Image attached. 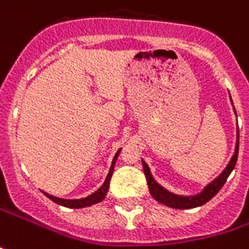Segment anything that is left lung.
<instances>
[{"label":"left lung","instance_id":"8db88e82","mask_svg":"<svg viewBox=\"0 0 249 249\" xmlns=\"http://www.w3.org/2000/svg\"><path fill=\"white\" fill-rule=\"evenodd\" d=\"M230 95V93H229ZM230 103L233 106V100L230 96ZM233 111L237 117L236 108L233 106ZM237 157H238V126H237V139H236V147H234V153L231 156V159L229 161V164L226 168L219 174L212 182L204 186L200 193L196 194H189V196H183V194H176L169 192L168 189H165L164 186L161 184L153 178L151 175V171L149 165L146 164L144 160H142V165H143V171H144V175H146V180H147V186H149V190H150L151 197L156 200V201L161 202L164 205H167L169 208H175V210H190V208H197V207H201L205 202H208L215 197V194L218 193L219 190L222 189V186L226 183L227 178L231 174V171L234 169L237 162Z\"/></svg>","mask_w":249,"mask_h":249}]
</instances>
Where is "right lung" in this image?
Segmentation results:
<instances>
[{
	"instance_id": "obj_1",
	"label": "right lung",
	"mask_w": 249,
	"mask_h": 249,
	"mask_svg": "<svg viewBox=\"0 0 249 249\" xmlns=\"http://www.w3.org/2000/svg\"><path fill=\"white\" fill-rule=\"evenodd\" d=\"M120 153H121V149L117 151L116 156H114V159H113V162H111V167H110V171H108L107 176H106V180H105V183L102 184L98 190L95 192V193L89 194V196H87V197H84V198H77V200L60 198V197H55V196H52V194H48V193H45V192H42V193L45 194L49 200H52V201L56 202V204H59V205L67 207V208H75V210H78V208H85V207H90V205H93V204H98V202L102 201V200L106 197V194H107L108 184H110V179H111V175H113L114 165H116V161H117V159H118V156H120Z\"/></svg>"
}]
</instances>
